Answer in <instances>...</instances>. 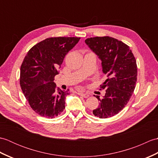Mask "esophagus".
<instances>
[{"label": "esophagus", "mask_w": 158, "mask_h": 158, "mask_svg": "<svg viewBox=\"0 0 158 158\" xmlns=\"http://www.w3.org/2000/svg\"><path fill=\"white\" fill-rule=\"evenodd\" d=\"M78 94H79V96H81L82 97H83V98H88V97H89V94H85V93H81V92H79V93H78Z\"/></svg>", "instance_id": "esophagus-1"}]
</instances>
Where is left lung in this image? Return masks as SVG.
<instances>
[{
	"label": "left lung",
	"instance_id": "1",
	"mask_svg": "<svg viewBox=\"0 0 158 158\" xmlns=\"http://www.w3.org/2000/svg\"><path fill=\"white\" fill-rule=\"evenodd\" d=\"M85 43L101 61L102 73L107 75L101 88L106 94L93 110L101 119L117 115L129 101L137 80V66L135 56L125 43L109 36L87 39Z\"/></svg>",
	"mask_w": 158,
	"mask_h": 158
}]
</instances>
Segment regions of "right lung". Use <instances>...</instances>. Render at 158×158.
<instances>
[{"label":"right lung","mask_w":158,"mask_h":158,"mask_svg":"<svg viewBox=\"0 0 158 158\" xmlns=\"http://www.w3.org/2000/svg\"><path fill=\"white\" fill-rule=\"evenodd\" d=\"M78 37L43 40L29 50L20 69V86L31 108L39 115L54 118L65 109L67 91L56 88L54 77Z\"/></svg>","instance_id":"obj_1"}]
</instances>
